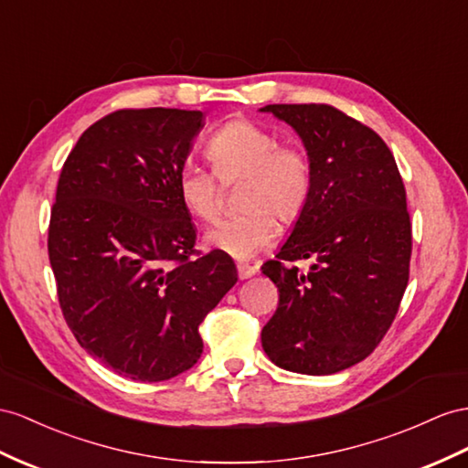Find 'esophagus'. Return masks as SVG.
I'll list each match as a JSON object with an SVG mask.
<instances>
[{
    "label": "esophagus",
    "instance_id": "esophagus-1",
    "mask_svg": "<svg viewBox=\"0 0 468 468\" xmlns=\"http://www.w3.org/2000/svg\"><path fill=\"white\" fill-rule=\"evenodd\" d=\"M237 272H239V279L245 281V279L255 277V274L259 272V269L253 267V265H247V262H239V265H237Z\"/></svg>",
    "mask_w": 468,
    "mask_h": 468
}]
</instances>
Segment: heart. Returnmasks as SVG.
Wrapping results in <instances>:
<instances>
[{"label": "heart", "instance_id": "b5f03b06", "mask_svg": "<svg viewBox=\"0 0 468 468\" xmlns=\"http://www.w3.org/2000/svg\"><path fill=\"white\" fill-rule=\"evenodd\" d=\"M206 155L221 182L243 179L239 206L245 209L206 231L203 243L207 249L233 259H250L277 233L272 214L284 225L301 218L313 189V167L303 148L279 144L272 132L249 120H233L211 136ZM177 194L194 218L215 219L219 191L211 174L186 165L177 176Z\"/></svg>", "mask_w": 468, "mask_h": 468}]
</instances>
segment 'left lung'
<instances>
[{"label":"left lung","instance_id":"left-lung-1","mask_svg":"<svg viewBox=\"0 0 468 468\" xmlns=\"http://www.w3.org/2000/svg\"><path fill=\"white\" fill-rule=\"evenodd\" d=\"M313 167L301 218L262 274L279 308L261 332L274 366L330 376L362 362L386 336L410 281L411 223L393 154L374 130L328 104H267ZM313 258L308 273L286 261Z\"/></svg>","mask_w":468,"mask_h":468}]
</instances>
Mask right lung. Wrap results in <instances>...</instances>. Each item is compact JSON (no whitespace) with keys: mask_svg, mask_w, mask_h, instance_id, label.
Here are the masks:
<instances>
[{"mask_svg":"<svg viewBox=\"0 0 468 468\" xmlns=\"http://www.w3.org/2000/svg\"><path fill=\"white\" fill-rule=\"evenodd\" d=\"M199 111H118L82 132L61 170L49 261L69 328L136 381L194 367L199 324L237 282L221 250L189 259L196 227L177 194Z\"/></svg>","mask_w":468,"mask_h":468,"instance_id":"1","label":"right lung"}]
</instances>
